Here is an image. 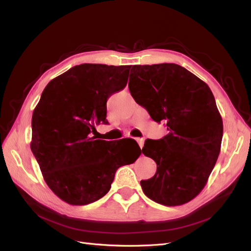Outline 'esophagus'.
<instances>
[{"label": "esophagus", "instance_id": "esophagus-1", "mask_svg": "<svg viewBox=\"0 0 251 251\" xmlns=\"http://www.w3.org/2000/svg\"><path fill=\"white\" fill-rule=\"evenodd\" d=\"M136 141L138 142V144H139L140 149H142L143 145H144V139H143V138H136Z\"/></svg>", "mask_w": 251, "mask_h": 251}]
</instances>
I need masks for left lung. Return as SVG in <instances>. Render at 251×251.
Returning a JSON list of instances; mask_svg holds the SVG:
<instances>
[{"label": "left lung", "mask_w": 251, "mask_h": 251, "mask_svg": "<svg viewBox=\"0 0 251 251\" xmlns=\"http://www.w3.org/2000/svg\"><path fill=\"white\" fill-rule=\"evenodd\" d=\"M128 89L154 122L169 133L145 141L142 152L157 163V172L141 180L144 194L168 206L201 193L221 149L222 118L210 87L175 63L133 65Z\"/></svg>", "instance_id": "8db88e82"}]
</instances>
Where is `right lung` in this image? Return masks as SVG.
<instances>
[{"label": "right lung", "mask_w": 251, "mask_h": 251, "mask_svg": "<svg viewBox=\"0 0 251 251\" xmlns=\"http://www.w3.org/2000/svg\"><path fill=\"white\" fill-rule=\"evenodd\" d=\"M131 67L74 66L47 85L33 111L32 152L49 188L67 203L99 201L116 170L141 154L138 144L137 152L125 155L119 144L91 135L94 125L107 123V100L126 87Z\"/></svg>", "instance_id": "right-lung-1"}]
</instances>
